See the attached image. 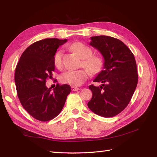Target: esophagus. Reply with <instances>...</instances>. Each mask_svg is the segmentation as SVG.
<instances>
[{
	"instance_id": "esophagus-1",
	"label": "esophagus",
	"mask_w": 157,
	"mask_h": 157,
	"mask_svg": "<svg viewBox=\"0 0 157 157\" xmlns=\"http://www.w3.org/2000/svg\"><path fill=\"white\" fill-rule=\"evenodd\" d=\"M79 90H80V88H79L78 87H75V86H72V87H71V90L73 91V92Z\"/></svg>"
}]
</instances>
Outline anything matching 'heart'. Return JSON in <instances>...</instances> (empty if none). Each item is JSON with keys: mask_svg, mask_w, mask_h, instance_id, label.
Returning <instances> with one entry per match:
<instances>
[{"mask_svg": "<svg viewBox=\"0 0 157 157\" xmlns=\"http://www.w3.org/2000/svg\"><path fill=\"white\" fill-rule=\"evenodd\" d=\"M69 48L82 59L81 66L86 69L77 71L69 70L64 72L60 78L63 83L73 86H79L87 80L90 76V73L96 75L101 71L104 65L103 59L99 55H92V51L88 46L82 42H75L70 46ZM62 56L63 51L61 50L55 53L54 63L56 67L61 68L63 67Z\"/></svg>", "mask_w": 157, "mask_h": 157, "instance_id": "1", "label": "heart"}]
</instances>
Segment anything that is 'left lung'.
Returning a JSON list of instances; mask_svg holds the SVG:
<instances>
[{"instance_id":"1","label":"left lung","mask_w":157,"mask_h":157,"mask_svg":"<svg viewBox=\"0 0 157 157\" xmlns=\"http://www.w3.org/2000/svg\"><path fill=\"white\" fill-rule=\"evenodd\" d=\"M90 44L101 52L105 63L104 69L94 79L102 84L89 86L92 97L88 106L96 115L111 117L128 105L137 86L134 55L124 43L111 36H92Z\"/></svg>"}]
</instances>
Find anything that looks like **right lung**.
Returning a JSON list of instances; mask_svg holds the SVG:
<instances>
[{
    "label": "right lung",
    "mask_w": 157,
    "mask_h": 157,
    "mask_svg": "<svg viewBox=\"0 0 157 157\" xmlns=\"http://www.w3.org/2000/svg\"><path fill=\"white\" fill-rule=\"evenodd\" d=\"M67 39L46 38L33 43L23 52L16 66L15 83L18 98L29 115L41 121L56 117L63 109L71 86L59 85L51 91L46 86L55 71L54 56Z\"/></svg>",
    "instance_id": "1"
}]
</instances>
